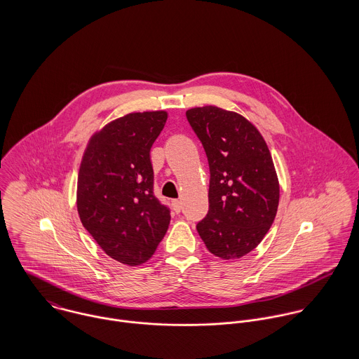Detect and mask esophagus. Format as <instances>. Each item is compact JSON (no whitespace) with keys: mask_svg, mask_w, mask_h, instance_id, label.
<instances>
[{"mask_svg":"<svg viewBox=\"0 0 359 359\" xmlns=\"http://www.w3.org/2000/svg\"><path fill=\"white\" fill-rule=\"evenodd\" d=\"M172 210L175 211V212H180L181 210H182V203H181V201H172Z\"/></svg>","mask_w":359,"mask_h":359,"instance_id":"obj_1","label":"esophagus"}]
</instances>
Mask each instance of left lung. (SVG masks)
Instances as JSON below:
<instances>
[{"instance_id":"obj_1","label":"left lung","mask_w":359,"mask_h":359,"mask_svg":"<svg viewBox=\"0 0 359 359\" xmlns=\"http://www.w3.org/2000/svg\"><path fill=\"white\" fill-rule=\"evenodd\" d=\"M187 118L210 167L208 212L196 225L208 252L222 259L246 256L269 231L279 205V181L256 127L236 111L192 107Z\"/></svg>"}]
</instances>
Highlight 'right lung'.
<instances>
[{
  "mask_svg": "<svg viewBox=\"0 0 359 359\" xmlns=\"http://www.w3.org/2000/svg\"><path fill=\"white\" fill-rule=\"evenodd\" d=\"M167 111L128 113L88 141L77 178L84 228L113 259L135 266L154 256L171 219L154 194L151 148Z\"/></svg>",
  "mask_w": 359,
  "mask_h": 359,
  "instance_id": "right-lung-1",
  "label": "right lung"
}]
</instances>
